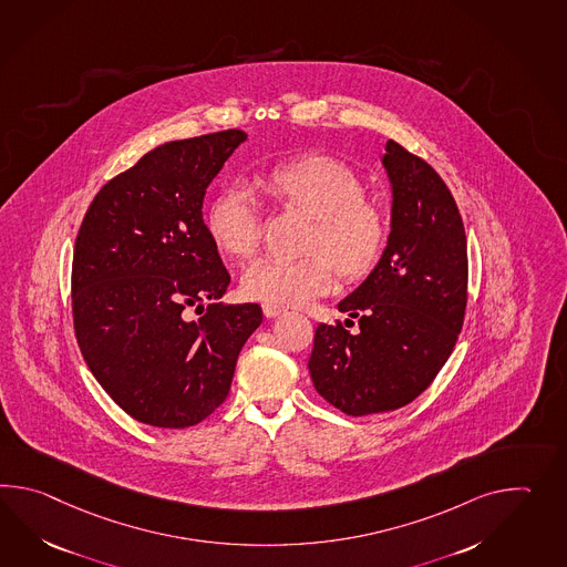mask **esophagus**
I'll return each instance as SVG.
<instances>
[{
    "instance_id": "esophagus-1",
    "label": "esophagus",
    "mask_w": 567,
    "mask_h": 567,
    "mask_svg": "<svg viewBox=\"0 0 567 567\" xmlns=\"http://www.w3.org/2000/svg\"><path fill=\"white\" fill-rule=\"evenodd\" d=\"M262 311H265L266 317H278V315L285 313V307L272 305V302H265Z\"/></svg>"
}]
</instances>
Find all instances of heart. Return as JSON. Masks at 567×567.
I'll use <instances>...</instances> for the list:
<instances>
[{
  "mask_svg": "<svg viewBox=\"0 0 567 567\" xmlns=\"http://www.w3.org/2000/svg\"><path fill=\"white\" fill-rule=\"evenodd\" d=\"M268 193L287 209L311 217L302 258L262 256L241 275L246 297L301 307L326 295L333 266L341 277H362L377 265L389 234V217L377 197L362 193V181L348 164L326 154H302L272 166ZM205 227L221 252L248 258L260 244V214L252 190L229 183L215 195Z\"/></svg>",
  "mask_w": 567,
  "mask_h": 567,
  "instance_id": "heart-1",
  "label": "heart"
}]
</instances>
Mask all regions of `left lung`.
Listing matches in <instances>:
<instances>
[{"instance_id": "8db88e82", "label": "left lung", "mask_w": 567, "mask_h": 567, "mask_svg": "<svg viewBox=\"0 0 567 567\" xmlns=\"http://www.w3.org/2000/svg\"><path fill=\"white\" fill-rule=\"evenodd\" d=\"M391 234L374 270L338 309L359 319L315 329V391L346 415L389 413L440 374L464 326L467 241L453 195L431 164L386 142Z\"/></svg>"}]
</instances>
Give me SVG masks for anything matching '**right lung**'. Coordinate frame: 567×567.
Masks as SVG:
<instances>
[{
    "instance_id": "add662e5",
    "label": "right lung",
    "mask_w": 567,
    "mask_h": 567,
    "mask_svg": "<svg viewBox=\"0 0 567 567\" xmlns=\"http://www.w3.org/2000/svg\"><path fill=\"white\" fill-rule=\"evenodd\" d=\"M246 138L224 130L144 154L101 187L76 234V343L103 391L152 427L212 415L262 323L256 302H217L231 278L203 221L205 190Z\"/></svg>"
}]
</instances>
